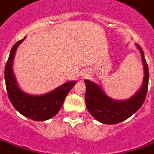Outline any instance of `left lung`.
<instances>
[{
  "mask_svg": "<svg viewBox=\"0 0 154 154\" xmlns=\"http://www.w3.org/2000/svg\"><path fill=\"white\" fill-rule=\"evenodd\" d=\"M141 54L144 65V80L140 90L126 100H116L108 96L99 85L90 80L86 84V105L89 112L100 122L103 124L119 123L136 112L144 103L149 86V67L144 58V51L136 44Z\"/></svg>",
  "mask_w": 154,
  "mask_h": 154,
  "instance_id": "left-lung-1",
  "label": "left lung"
}]
</instances>
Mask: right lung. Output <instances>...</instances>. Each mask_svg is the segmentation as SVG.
<instances>
[{"instance_id":"right-lung-1","label":"right lung","mask_w":154,"mask_h":154,"mask_svg":"<svg viewBox=\"0 0 154 154\" xmlns=\"http://www.w3.org/2000/svg\"><path fill=\"white\" fill-rule=\"evenodd\" d=\"M25 38L16 42L10 51L5 68V86L8 97L19 113L32 120L42 122L51 119L59 112L67 94L77 82L71 81L66 82L54 91L42 95H33L23 91L18 85L14 73L13 61L17 48Z\"/></svg>"}]
</instances>
